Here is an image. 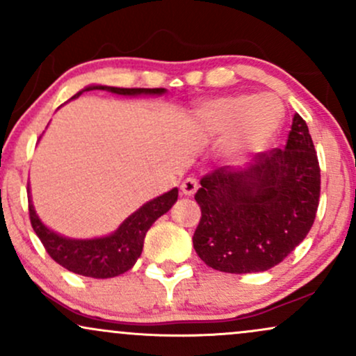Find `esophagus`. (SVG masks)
<instances>
[{
    "mask_svg": "<svg viewBox=\"0 0 356 356\" xmlns=\"http://www.w3.org/2000/svg\"><path fill=\"white\" fill-rule=\"evenodd\" d=\"M197 187H199L197 181H195V179H192V177H187L186 181L181 184V191H182L184 195H194L195 191H197Z\"/></svg>",
    "mask_w": 356,
    "mask_h": 356,
    "instance_id": "esophagus-1",
    "label": "esophagus"
}]
</instances>
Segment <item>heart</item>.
<instances>
[{"label":"heart","instance_id":"obj_1","mask_svg":"<svg viewBox=\"0 0 356 356\" xmlns=\"http://www.w3.org/2000/svg\"><path fill=\"white\" fill-rule=\"evenodd\" d=\"M283 117V105L271 93L224 95L199 105L192 125L207 140H220L219 154L227 164L241 165L273 144Z\"/></svg>","mask_w":356,"mask_h":356}]
</instances>
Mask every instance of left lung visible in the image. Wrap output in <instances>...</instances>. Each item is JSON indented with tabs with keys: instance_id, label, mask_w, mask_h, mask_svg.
<instances>
[{
	"instance_id": "left-lung-1",
	"label": "left lung",
	"mask_w": 356,
	"mask_h": 356,
	"mask_svg": "<svg viewBox=\"0 0 356 356\" xmlns=\"http://www.w3.org/2000/svg\"><path fill=\"white\" fill-rule=\"evenodd\" d=\"M202 218L194 249L212 269L261 273L306 238L320 202V165L306 122L293 117L284 149L259 154L248 169L219 167L195 194Z\"/></svg>"
}]
</instances>
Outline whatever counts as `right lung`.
I'll list each match as a JSON object with an SVG mask.
<instances>
[{"label": "right lung", "instance_id": "1", "mask_svg": "<svg viewBox=\"0 0 356 356\" xmlns=\"http://www.w3.org/2000/svg\"><path fill=\"white\" fill-rule=\"evenodd\" d=\"M90 90H105V92L124 97L164 95L167 92L165 88H118L107 87V85H88L79 93H75L72 100L79 99L81 93L90 92ZM28 192H30V187H28ZM177 195V187H174L172 191L138 207L112 234L93 239L67 238V236H61L44 226L36 214L30 194H28V209H30L31 226L51 259H55L60 266L75 273V275L105 280V277L124 275L137 263L142 254L147 231L150 229L155 220L174 206Z\"/></svg>", "mask_w": 356, "mask_h": 356}]
</instances>
